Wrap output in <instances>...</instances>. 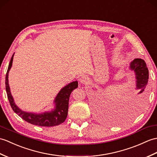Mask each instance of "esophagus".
I'll list each match as a JSON object with an SVG mask.
<instances>
[{"instance_id": "obj_1", "label": "esophagus", "mask_w": 157, "mask_h": 157, "mask_svg": "<svg viewBox=\"0 0 157 157\" xmlns=\"http://www.w3.org/2000/svg\"><path fill=\"white\" fill-rule=\"evenodd\" d=\"M79 82L82 83V84H86V83H87L89 82V78H87V76H85V75L82 76V77L80 78Z\"/></svg>"}]
</instances>
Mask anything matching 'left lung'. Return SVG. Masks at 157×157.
Segmentation results:
<instances>
[{"label": "left lung", "mask_w": 157, "mask_h": 157, "mask_svg": "<svg viewBox=\"0 0 157 157\" xmlns=\"http://www.w3.org/2000/svg\"><path fill=\"white\" fill-rule=\"evenodd\" d=\"M130 69L135 72L136 90L138 94H143L148 79V70L145 61L142 59H134L130 64Z\"/></svg>", "instance_id": "obj_1"}]
</instances>
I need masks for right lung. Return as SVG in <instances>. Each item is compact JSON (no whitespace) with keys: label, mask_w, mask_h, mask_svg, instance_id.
Here are the masks:
<instances>
[{"label":"right lung","mask_w":157,"mask_h":157,"mask_svg":"<svg viewBox=\"0 0 157 157\" xmlns=\"http://www.w3.org/2000/svg\"><path fill=\"white\" fill-rule=\"evenodd\" d=\"M14 54L11 57V59L9 65L8 70L6 74L5 84L7 97L9 101L13 110L19 115L20 117L25 121L31 124L39 126H54L59 125L63 123L67 116L69 99L71 92L78 87V82L77 81L71 82L68 85L63 87L60 92L58 93L54 102L56 104V107L54 110L49 112H44L43 114H35V113L26 112L14 104L13 98L10 93V87L9 85V72L12 67Z\"/></svg>","instance_id":"add662e5"}]
</instances>
